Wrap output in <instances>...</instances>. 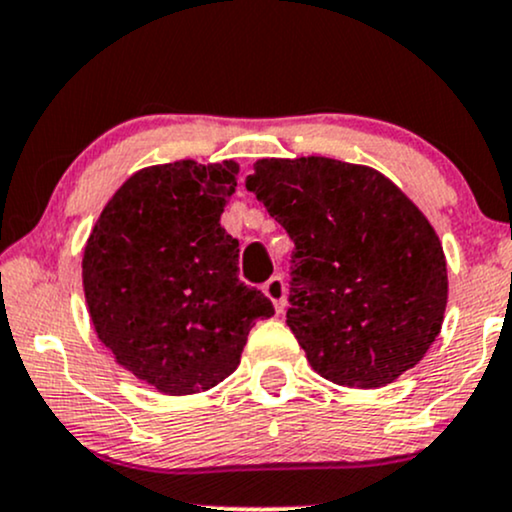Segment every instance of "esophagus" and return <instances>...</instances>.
Instances as JSON below:
<instances>
[{
	"label": "esophagus",
	"mask_w": 512,
	"mask_h": 512,
	"mask_svg": "<svg viewBox=\"0 0 512 512\" xmlns=\"http://www.w3.org/2000/svg\"><path fill=\"white\" fill-rule=\"evenodd\" d=\"M262 291H264V296L274 303L276 313H281V310H284V298H286L284 279H281V276H272V279L262 286Z\"/></svg>",
	"instance_id": "obj_1"
}]
</instances>
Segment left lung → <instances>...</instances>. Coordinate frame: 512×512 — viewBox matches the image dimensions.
I'll use <instances>...</instances> for the list:
<instances>
[{
    "mask_svg": "<svg viewBox=\"0 0 512 512\" xmlns=\"http://www.w3.org/2000/svg\"><path fill=\"white\" fill-rule=\"evenodd\" d=\"M245 187L296 245L286 325L313 370L383 387L436 342L448 267L433 226L383 173L325 156L262 158Z\"/></svg>",
    "mask_w": 512,
    "mask_h": 512,
    "instance_id": "8db88e82",
    "label": "left lung"
}]
</instances>
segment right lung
Returning a JSON list of instances; mask_svg holds the SVG:
<instances>
[{
	"label": "right lung",
	"mask_w": 512,
	"mask_h": 512,
	"mask_svg": "<svg viewBox=\"0 0 512 512\" xmlns=\"http://www.w3.org/2000/svg\"><path fill=\"white\" fill-rule=\"evenodd\" d=\"M238 163L142 168L105 204L81 276L88 315L115 361L166 395L219 385L257 320L274 315L238 279V240L221 226Z\"/></svg>",
	"instance_id": "add662e5"
}]
</instances>
